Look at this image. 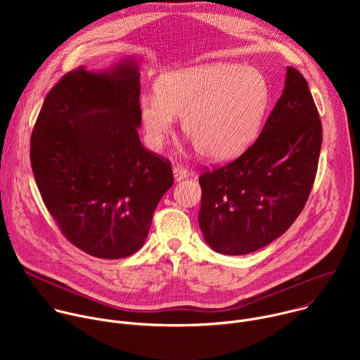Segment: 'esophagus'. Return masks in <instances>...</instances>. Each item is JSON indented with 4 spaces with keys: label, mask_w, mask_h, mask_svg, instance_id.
Returning <instances> with one entry per match:
<instances>
[{
    "label": "esophagus",
    "mask_w": 360,
    "mask_h": 360,
    "mask_svg": "<svg viewBox=\"0 0 360 360\" xmlns=\"http://www.w3.org/2000/svg\"><path fill=\"white\" fill-rule=\"evenodd\" d=\"M172 171H174V178H175V181H182V179H185V178L188 176V169L184 168L182 165L174 167Z\"/></svg>",
    "instance_id": "esophagus-1"
}]
</instances>
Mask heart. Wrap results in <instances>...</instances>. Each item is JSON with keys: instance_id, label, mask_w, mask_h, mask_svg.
I'll return each mask as SVG.
<instances>
[{"instance_id": "heart-1", "label": "heart", "mask_w": 360, "mask_h": 360, "mask_svg": "<svg viewBox=\"0 0 360 360\" xmlns=\"http://www.w3.org/2000/svg\"><path fill=\"white\" fill-rule=\"evenodd\" d=\"M268 104L269 86L259 70L215 63L164 74L155 95L141 98L139 117L150 148L165 143L176 117L205 158L225 161L249 146Z\"/></svg>"}]
</instances>
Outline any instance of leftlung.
Segmentation results:
<instances>
[{
  "label": "left lung",
  "mask_w": 360,
  "mask_h": 360,
  "mask_svg": "<svg viewBox=\"0 0 360 360\" xmlns=\"http://www.w3.org/2000/svg\"><path fill=\"white\" fill-rule=\"evenodd\" d=\"M322 122L303 75L285 88L261 135L235 161L199 176V226L218 253L246 255L283 235L315 182Z\"/></svg>",
  "instance_id": "1"
}]
</instances>
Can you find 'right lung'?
<instances>
[{
  "instance_id": "right-lung-1",
  "label": "right lung",
  "mask_w": 360,
  "mask_h": 360,
  "mask_svg": "<svg viewBox=\"0 0 360 360\" xmlns=\"http://www.w3.org/2000/svg\"><path fill=\"white\" fill-rule=\"evenodd\" d=\"M139 71L67 72L35 121L30 160L48 212L64 236L102 259L142 248L152 215L174 184L171 162L141 143Z\"/></svg>"
}]
</instances>
